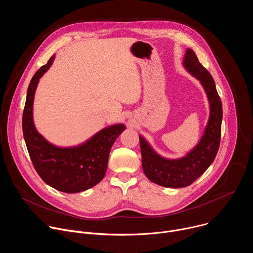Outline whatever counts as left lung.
Wrapping results in <instances>:
<instances>
[{
  "label": "left lung",
  "instance_id": "1",
  "mask_svg": "<svg viewBox=\"0 0 253 253\" xmlns=\"http://www.w3.org/2000/svg\"><path fill=\"white\" fill-rule=\"evenodd\" d=\"M182 65L200 82L209 103V117L200 140L184 156L170 159L159 155L150 143L139 135L144 174L151 182L169 188L189 186L206 171L217 154L221 135L222 104L212 76L190 48L184 54Z\"/></svg>",
  "mask_w": 253,
  "mask_h": 253
}]
</instances>
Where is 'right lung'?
Returning a JSON list of instances; mask_svg holds the SVG:
<instances>
[{"label": "right lung", "mask_w": 253, "mask_h": 253, "mask_svg": "<svg viewBox=\"0 0 253 253\" xmlns=\"http://www.w3.org/2000/svg\"><path fill=\"white\" fill-rule=\"evenodd\" d=\"M54 59L55 55L36 72L29 84L23 112V134L33 165L44 182L65 193H77L92 188L104 178L111 147L126 126L123 123L109 125L85 142L68 147L57 146L42 136L34 123V98L40 79Z\"/></svg>", "instance_id": "right-lung-1"}]
</instances>
